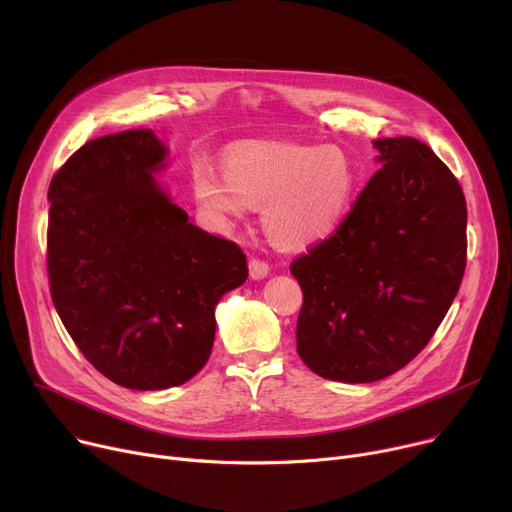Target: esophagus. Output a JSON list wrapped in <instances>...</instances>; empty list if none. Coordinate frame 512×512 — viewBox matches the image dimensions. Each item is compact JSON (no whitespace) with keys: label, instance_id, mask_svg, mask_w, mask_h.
Wrapping results in <instances>:
<instances>
[{"label":"esophagus","instance_id":"obj_1","mask_svg":"<svg viewBox=\"0 0 512 512\" xmlns=\"http://www.w3.org/2000/svg\"><path fill=\"white\" fill-rule=\"evenodd\" d=\"M249 274L253 280H263L267 274H270V263L259 257H251L249 261Z\"/></svg>","mask_w":512,"mask_h":512}]
</instances>
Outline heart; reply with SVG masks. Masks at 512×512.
<instances>
[{
	"label": "heart",
	"instance_id": "obj_1",
	"mask_svg": "<svg viewBox=\"0 0 512 512\" xmlns=\"http://www.w3.org/2000/svg\"><path fill=\"white\" fill-rule=\"evenodd\" d=\"M224 178L209 168L191 172L199 209L226 226L261 205V224L276 245L305 249L328 238L353 207L359 168L342 147L245 143L222 159Z\"/></svg>",
	"mask_w": 512,
	"mask_h": 512
}]
</instances>
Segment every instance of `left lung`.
Returning a JSON list of instances; mask_svg holds the SVG:
<instances>
[{
    "mask_svg": "<svg viewBox=\"0 0 512 512\" xmlns=\"http://www.w3.org/2000/svg\"><path fill=\"white\" fill-rule=\"evenodd\" d=\"M384 161L334 234L290 263L303 290L297 351L321 378L365 384L432 340L467 265V203L413 137L375 139Z\"/></svg>",
    "mask_w": 512,
    "mask_h": 512,
    "instance_id": "left-lung-1",
    "label": "left lung"
}]
</instances>
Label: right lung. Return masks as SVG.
I'll return each mask as SVG.
<instances>
[{
  "label": "right lung",
  "mask_w": 512,
  "mask_h": 512,
  "mask_svg": "<svg viewBox=\"0 0 512 512\" xmlns=\"http://www.w3.org/2000/svg\"><path fill=\"white\" fill-rule=\"evenodd\" d=\"M164 157L149 128L107 134L74 151L47 193L51 301L85 359L132 390L197 375L215 305L249 276L236 242L188 222L157 186Z\"/></svg>",
  "instance_id": "add662e5"
}]
</instances>
